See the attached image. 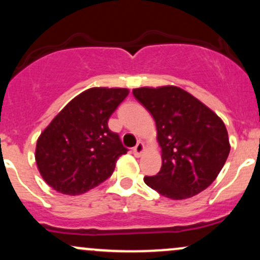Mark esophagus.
<instances>
[{
	"mask_svg": "<svg viewBox=\"0 0 260 260\" xmlns=\"http://www.w3.org/2000/svg\"><path fill=\"white\" fill-rule=\"evenodd\" d=\"M145 151V147H144V144H143V143H138V144L136 145V147L133 148V153H134V155H136L137 157H139V156H142V154L144 153Z\"/></svg>",
	"mask_w": 260,
	"mask_h": 260,
	"instance_id": "esophagus-1",
	"label": "esophagus"
}]
</instances>
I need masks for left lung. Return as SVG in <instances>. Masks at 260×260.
<instances>
[{
	"label": "left lung",
	"mask_w": 260,
	"mask_h": 260,
	"mask_svg": "<svg viewBox=\"0 0 260 260\" xmlns=\"http://www.w3.org/2000/svg\"><path fill=\"white\" fill-rule=\"evenodd\" d=\"M133 95L156 123L162 165L144 177L147 186L181 201L198 194L215 181L230 153L225 123L192 94L175 85L142 86Z\"/></svg>",
	"instance_id": "obj_1"
}]
</instances>
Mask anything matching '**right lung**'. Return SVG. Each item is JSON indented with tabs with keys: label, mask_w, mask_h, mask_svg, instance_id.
<instances>
[{
	"label": "right lung",
	"mask_w": 260,
	"mask_h": 260,
	"mask_svg": "<svg viewBox=\"0 0 260 260\" xmlns=\"http://www.w3.org/2000/svg\"><path fill=\"white\" fill-rule=\"evenodd\" d=\"M128 94L127 88L86 89L41 132L35 161L52 189L62 194H83L112 175L127 149L107 122Z\"/></svg>",
	"instance_id": "add662e5"
}]
</instances>
